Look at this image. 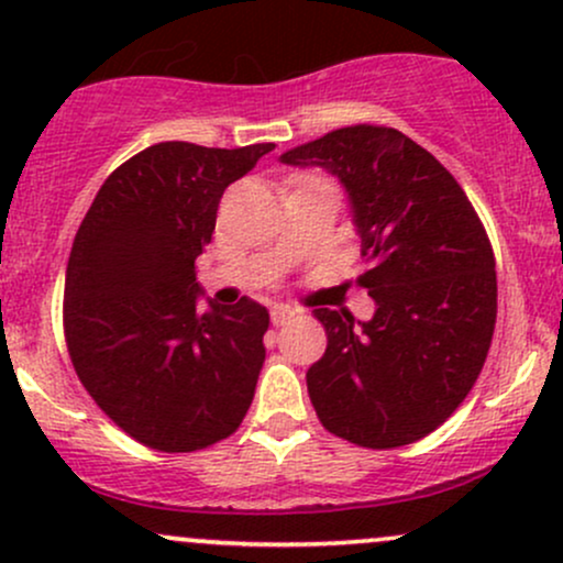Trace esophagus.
Returning <instances> with one entry per match:
<instances>
[{"label":"esophagus","instance_id":"esophagus-1","mask_svg":"<svg viewBox=\"0 0 563 563\" xmlns=\"http://www.w3.org/2000/svg\"><path fill=\"white\" fill-rule=\"evenodd\" d=\"M269 318H273V325H286V322L296 318V312L290 307H273Z\"/></svg>","mask_w":563,"mask_h":563}]
</instances>
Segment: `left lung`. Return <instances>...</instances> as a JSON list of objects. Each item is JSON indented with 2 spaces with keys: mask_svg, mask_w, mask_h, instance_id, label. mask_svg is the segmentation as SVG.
Instances as JSON below:
<instances>
[{
  "mask_svg": "<svg viewBox=\"0 0 563 563\" xmlns=\"http://www.w3.org/2000/svg\"><path fill=\"white\" fill-rule=\"evenodd\" d=\"M286 166H318L344 187L363 238L371 320L318 309L325 354L307 389L328 431L386 450L423 439L479 378L497 314L493 245L455 177L391 126L354 124L303 142Z\"/></svg>",
  "mask_w": 563,
  "mask_h": 563,
  "instance_id": "8db88e82",
  "label": "left lung"
}]
</instances>
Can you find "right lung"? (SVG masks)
<instances>
[{
  "mask_svg": "<svg viewBox=\"0 0 563 563\" xmlns=\"http://www.w3.org/2000/svg\"><path fill=\"white\" fill-rule=\"evenodd\" d=\"M273 142H158L121 164L76 232L63 320L84 389L129 437L164 452L203 450L249 412L269 312L243 296L200 312L196 260L228 185Z\"/></svg>",
  "mask_w": 563,
  "mask_h": 563,
  "instance_id": "1",
  "label": "right lung"
}]
</instances>
